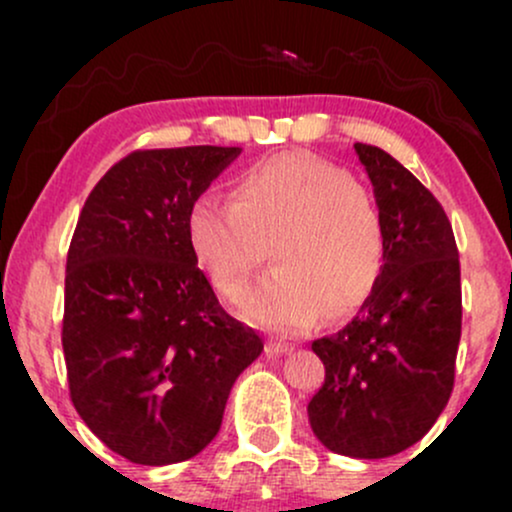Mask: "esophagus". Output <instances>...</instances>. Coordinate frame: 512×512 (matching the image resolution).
<instances>
[{"label": "esophagus", "instance_id": "34e87169", "mask_svg": "<svg viewBox=\"0 0 512 512\" xmlns=\"http://www.w3.org/2000/svg\"><path fill=\"white\" fill-rule=\"evenodd\" d=\"M291 349H293V346H291V344H286V342H269V344H267V354H269V356L289 354Z\"/></svg>", "mask_w": 512, "mask_h": 512}]
</instances>
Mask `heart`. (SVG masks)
<instances>
[{"instance_id":"1","label":"heart","mask_w":512,"mask_h":512,"mask_svg":"<svg viewBox=\"0 0 512 512\" xmlns=\"http://www.w3.org/2000/svg\"><path fill=\"white\" fill-rule=\"evenodd\" d=\"M192 260L214 291L236 298L269 257L274 272L245 293V317L305 332L361 310L385 267L387 233L375 197L344 168L305 151L255 163L231 182V202L197 195L185 214Z\"/></svg>"}]
</instances>
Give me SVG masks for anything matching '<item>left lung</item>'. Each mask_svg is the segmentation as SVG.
<instances>
[{
  "label": "left lung",
  "mask_w": 512,
  "mask_h": 512,
  "mask_svg": "<svg viewBox=\"0 0 512 512\" xmlns=\"http://www.w3.org/2000/svg\"><path fill=\"white\" fill-rule=\"evenodd\" d=\"M383 211L385 267L354 320L313 342L325 383L308 404L325 448L358 460L407 450L455 385L462 334L460 252L443 207L387 151L354 144Z\"/></svg>",
  "instance_id": "1"
}]
</instances>
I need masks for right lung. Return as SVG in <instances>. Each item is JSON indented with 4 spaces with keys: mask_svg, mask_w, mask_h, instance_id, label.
I'll list each match as a JSON object with an SVG mask.
<instances>
[{
    "mask_svg": "<svg viewBox=\"0 0 512 512\" xmlns=\"http://www.w3.org/2000/svg\"><path fill=\"white\" fill-rule=\"evenodd\" d=\"M238 146L139 149L98 180L64 276L62 349L84 424L129 462L195 457L262 339L221 308L185 240L190 202Z\"/></svg>",
    "mask_w": 512,
    "mask_h": 512,
    "instance_id": "obj_1",
    "label": "right lung"
}]
</instances>
